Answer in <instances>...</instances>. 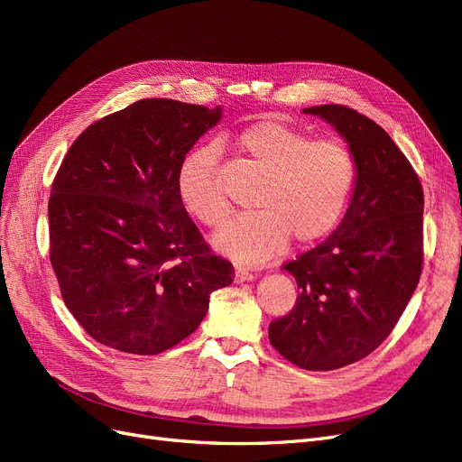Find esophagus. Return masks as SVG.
I'll list each match as a JSON object with an SVG mask.
<instances>
[{
    "label": "esophagus",
    "instance_id": "1",
    "mask_svg": "<svg viewBox=\"0 0 462 462\" xmlns=\"http://www.w3.org/2000/svg\"><path fill=\"white\" fill-rule=\"evenodd\" d=\"M256 275L253 273V272H248V270H245V268H236L235 270V282L236 283H243V282H253Z\"/></svg>",
    "mask_w": 462,
    "mask_h": 462
}]
</instances>
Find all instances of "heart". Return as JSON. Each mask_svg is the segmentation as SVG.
Wrapping results in <instances>:
<instances>
[{
	"mask_svg": "<svg viewBox=\"0 0 462 462\" xmlns=\"http://www.w3.org/2000/svg\"><path fill=\"white\" fill-rule=\"evenodd\" d=\"M241 156L263 173L256 212L235 217L216 236V248L239 263H262L287 246L312 245L341 221L356 185V158L341 141H312L277 119H260L235 136ZM179 199L190 216L219 227L231 204L217 180V150H190L177 170Z\"/></svg>",
	"mask_w": 462,
	"mask_h": 462,
	"instance_id": "b5f03b06",
	"label": "heart"
}]
</instances>
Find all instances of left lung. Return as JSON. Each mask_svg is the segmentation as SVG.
Returning <instances> with one entry per match:
<instances>
[{
  "label": "left lung",
  "instance_id": "left-lung-1",
  "mask_svg": "<svg viewBox=\"0 0 462 462\" xmlns=\"http://www.w3.org/2000/svg\"><path fill=\"white\" fill-rule=\"evenodd\" d=\"M304 114L331 123L356 158V185L329 239L291 260L299 297L270 324L275 351L304 370H337L368 356L407 309L424 262V190L380 125L326 104Z\"/></svg>",
  "mask_w": 462,
  "mask_h": 462
}]
</instances>
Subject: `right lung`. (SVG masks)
<instances>
[{"label": "right lung", "mask_w": 462, "mask_h": 462, "mask_svg": "<svg viewBox=\"0 0 462 462\" xmlns=\"http://www.w3.org/2000/svg\"><path fill=\"white\" fill-rule=\"evenodd\" d=\"M221 109L144 97L92 123L69 148L48 202L50 262L92 339L158 355L200 326L233 283L177 192V170Z\"/></svg>", "instance_id": "obj_1"}]
</instances>
